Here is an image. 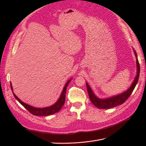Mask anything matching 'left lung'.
Instances as JSON below:
<instances>
[{
	"mask_svg": "<svg viewBox=\"0 0 146 146\" xmlns=\"http://www.w3.org/2000/svg\"><path fill=\"white\" fill-rule=\"evenodd\" d=\"M134 52L135 54V56L136 57L137 60V75L135 78V79L134 82H133L132 85L130 86V88L127 90V91H125L124 92L122 93L121 94L117 95L116 96H113L108 98L106 99H100L98 98L94 93V92L92 90L91 88L88 85V83L86 82V87H87V90L89 96V99L91 101L96 107H97L99 109H108L111 108L113 107L117 106L118 105H121L123 103H124L127 99L129 97V96L131 95L133 91L134 90L137 83L139 80V76H140V64L139 60L137 58V53L134 50Z\"/></svg>",
	"mask_w": 146,
	"mask_h": 146,
	"instance_id": "left-lung-1",
	"label": "left lung"
}]
</instances>
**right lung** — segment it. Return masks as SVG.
I'll use <instances>...</instances> for the list:
<instances>
[{
  "instance_id": "right-lung-1",
  "label": "right lung",
  "mask_w": 146,
  "mask_h": 146,
  "mask_svg": "<svg viewBox=\"0 0 146 146\" xmlns=\"http://www.w3.org/2000/svg\"><path fill=\"white\" fill-rule=\"evenodd\" d=\"M72 80V79L70 80H68L67 82L66 83V85L63 89L62 92L61 94V95L59 98V99L57 100V101L51 106H48V107H45V108H35V107H33L31 105H29L24 102H23L21 101L20 99L16 96L13 92V88L12 86V84L11 83V90H12V93L15 98H16L18 102L23 106L25 107V108H26L30 113H31L33 114L34 115L36 116H48L50 115H52L53 113H55L57 112H58L61 108H62L64 102H65V98H66V89L68 85V83L70 82Z\"/></svg>"
}]
</instances>
